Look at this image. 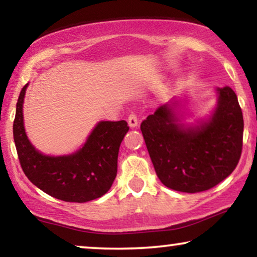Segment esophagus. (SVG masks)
<instances>
[{
    "label": "esophagus",
    "instance_id": "34e87169",
    "mask_svg": "<svg viewBox=\"0 0 257 257\" xmlns=\"http://www.w3.org/2000/svg\"><path fill=\"white\" fill-rule=\"evenodd\" d=\"M127 122L131 127H136V126L138 125V118H137V114L135 112H131V113H130L127 118Z\"/></svg>",
    "mask_w": 257,
    "mask_h": 257
}]
</instances>
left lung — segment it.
Wrapping results in <instances>:
<instances>
[{"label":"left lung","instance_id":"8db88e82","mask_svg":"<svg viewBox=\"0 0 257 257\" xmlns=\"http://www.w3.org/2000/svg\"><path fill=\"white\" fill-rule=\"evenodd\" d=\"M217 91L219 103L212 119L198 127L179 124L168 104L140 125L154 170L166 187L203 192L236 168L243 144V115L230 87Z\"/></svg>","mask_w":257,"mask_h":257}]
</instances>
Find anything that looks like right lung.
Segmentation results:
<instances>
[{
    "mask_svg": "<svg viewBox=\"0 0 257 257\" xmlns=\"http://www.w3.org/2000/svg\"><path fill=\"white\" fill-rule=\"evenodd\" d=\"M27 86L16 104L13 133L21 167L27 178L47 194L66 202H86L100 198L117 175L119 146L128 131L127 122L100 121L78 152L49 157L35 150L23 126V100Z\"/></svg>",
    "mask_w": 257,
    "mask_h": 257,
    "instance_id": "right-lung-1",
    "label": "right lung"
}]
</instances>
